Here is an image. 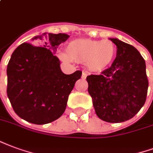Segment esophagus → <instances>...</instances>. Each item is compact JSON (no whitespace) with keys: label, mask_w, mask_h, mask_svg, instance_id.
Here are the masks:
<instances>
[{"label":"esophagus","mask_w":153,"mask_h":153,"mask_svg":"<svg viewBox=\"0 0 153 153\" xmlns=\"http://www.w3.org/2000/svg\"><path fill=\"white\" fill-rule=\"evenodd\" d=\"M87 76H88V73H87V72H85V71H82V79H85L86 78H87Z\"/></svg>","instance_id":"obj_1"}]
</instances>
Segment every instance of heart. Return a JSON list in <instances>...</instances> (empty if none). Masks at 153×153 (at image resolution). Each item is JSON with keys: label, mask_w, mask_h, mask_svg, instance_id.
Listing matches in <instances>:
<instances>
[{"label": "heart", "mask_w": 153, "mask_h": 153, "mask_svg": "<svg viewBox=\"0 0 153 153\" xmlns=\"http://www.w3.org/2000/svg\"><path fill=\"white\" fill-rule=\"evenodd\" d=\"M116 46L110 40L76 39L67 46V54H61L63 59L88 62L93 71H100L114 61Z\"/></svg>", "instance_id": "1"}]
</instances>
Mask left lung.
Listing matches in <instances>:
<instances>
[{
    "label": "left lung",
    "instance_id": "8db88e82",
    "mask_svg": "<svg viewBox=\"0 0 153 153\" xmlns=\"http://www.w3.org/2000/svg\"><path fill=\"white\" fill-rule=\"evenodd\" d=\"M117 46L111 66L87 77L88 92L98 117L108 123L131 119L146 101L149 80L145 61L134 46L109 38Z\"/></svg>",
    "mask_w": 153,
    "mask_h": 153
}]
</instances>
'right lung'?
<instances>
[{"label": "right lung", "instance_id": "1", "mask_svg": "<svg viewBox=\"0 0 153 153\" xmlns=\"http://www.w3.org/2000/svg\"><path fill=\"white\" fill-rule=\"evenodd\" d=\"M70 36L44 33L13 51L7 65V96L17 115L28 123H52L65 112L69 95L82 75L65 74L54 56Z\"/></svg>", "mask_w": 153, "mask_h": 153}]
</instances>
